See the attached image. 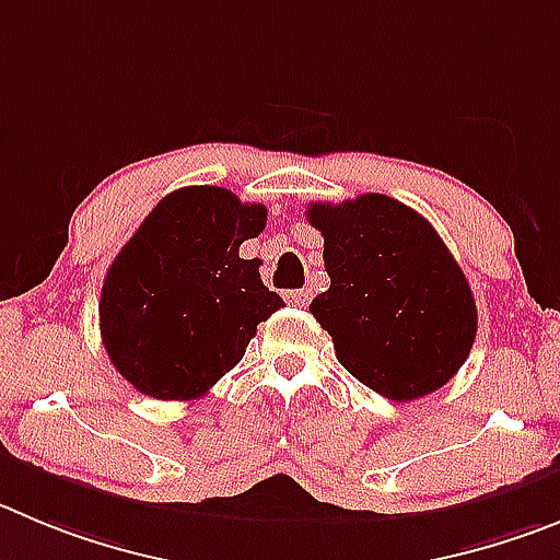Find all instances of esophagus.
I'll list each match as a JSON object with an SVG mask.
<instances>
[{
	"label": "esophagus",
	"instance_id": "esophagus-1",
	"mask_svg": "<svg viewBox=\"0 0 560 560\" xmlns=\"http://www.w3.org/2000/svg\"><path fill=\"white\" fill-rule=\"evenodd\" d=\"M312 292L310 290H290L287 292V301H290L292 306H306L310 304Z\"/></svg>",
	"mask_w": 560,
	"mask_h": 560
}]
</instances>
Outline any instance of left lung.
Listing matches in <instances>:
<instances>
[{
	"mask_svg": "<svg viewBox=\"0 0 560 560\" xmlns=\"http://www.w3.org/2000/svg\"><path fill=\"white\" fill-rule=\"evenodd\" d=\"M306 218L323 234L331 279L310 312L339 364L398 404L445 386L472 351L478 310L436 229L381 192L315 201Z\"/></svg>",
	"mask_w": 560,
	"mask_h": 560,
	"instance_id": "1",
	"label": "left lung"
}]
</instances>
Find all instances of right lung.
Wrapping results in <instances>:
<instances>
[{
  "mask_svg": "<svg viewBox=\"0 0 560 560\" xmlns=\"http://www.w3.org/2000/svg\"><path fill=\"white\" fill-rule=\"evenodd\" d=\"M262 203L223 187H182L149 212L104 276L98 326L109 362L156 400H192L243 359L256 326L284 306L262 284Z\"/></svg>",
  "mask_w": 560,
  "mask_h": 560,
  "instance_id": "1",
  "label": "right lung"
}]
</instances>
